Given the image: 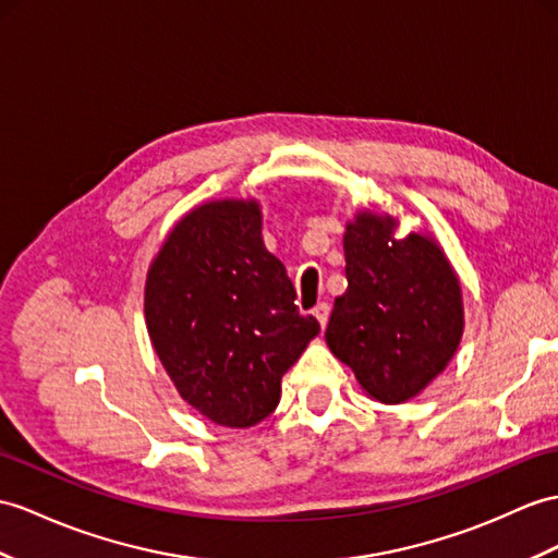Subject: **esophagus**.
Segmentation results:
<instances>
[{
    "label": "esophagus",
    "mask_w": 558,
    "mask_h": 558,
    "mask_svg": "<svg viewBox=\"0 0 558 558\" xmlns=\"http://www.w3.org/2000/svg\"><path fill=\"white\" fill-rule=\"evenodd\" d=\"M329 312H331L329 303H317V305H315V310H312V315L317 317V322H319L322 329L326 326V322H329Z\"/></svg>",
    "instance_id": "esophagus-1"
}]
</instances>
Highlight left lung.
Here are the masks:
<instances>
[{"instance_id": "1", "label": "left lung", "mask_w": 558, "mask_h": 558, "mask_svg": "<svg viewBox=\"0 0 558 558\" xmlns=\"http://www.w3.org/2000/svg\"><path fill=\"white\" fill-rule=\"evenodd\" d=\"M388 213L357 210L345 225L348 289L333 301L326 345L366 398L402 404L445 372L464 336L461 281L436 236L398 239Z\"/></svg>"}]
</instances>
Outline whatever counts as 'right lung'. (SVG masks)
<instances>
[{
  "instance_id": "right-lung-1",
  "label": "right lung",
  "mask_w": 558,
  "mask_h": 558,
  "mask_svg": "<svg viewBox=\"0 0 558 558\" xmlns=\"http://www.w3.org/2000/svg\"><path fill=\"white\" fill-rule=\"evenodd\" d=\"M146 329L180 398L225 428L277 410L281 376L319 333L265 248L257 198H217L168 232L146 271Z\"/></svg>"
}]
</instances>
